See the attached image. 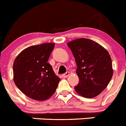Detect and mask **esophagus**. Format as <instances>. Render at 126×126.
I'll return each instance as SVG.
<instances>
[{
	"mask_svg": "<svg viewBox=\"0 0 126 126\" xmlns=\"http://www.w3.org/2000/svg\"><path fill=\"white\" fill-rule=\"evenodd\" d=\"M69 75V72H66L65 73H64V74H63L62 75V78H67V77Z\"/></svg>",
	"mask_w": 126,
	"mask_h": 126,
	"instance_id": "1",
	"label": "esophagus"
}]
</instances>
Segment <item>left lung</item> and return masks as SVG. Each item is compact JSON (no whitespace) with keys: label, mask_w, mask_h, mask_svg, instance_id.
Instances as JSON below:
<instances>
[{"label":"left lung","mask_w":126,"mask_h":126,"mask_svg":"<svg viewBox=\"0 0 126 126\" xmlns=\"http://www.w3.org/2000/svg\"><path fill=\"white\" fill-rule=\"evenodd\" d=\"M77 65L79 83L75 91L83 97H95L106 88L113 76L109 52L98 43L87 38L69 42Z\"/></svg>","instance_id":"1"}]
</instances>
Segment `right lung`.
<instances>
[{
	"label": "right lung",
	"instance_id": "add662e5",
	"mask_svg": "<svg viewBox=\"0 0 126 126\" xmlns=\"http://www.w3.org/2000/svg\"><path fill=\"white\" fill-rule=\"evenodd\" d=\"M54 47L52 43L30 47L16 58L13 64L14 83L30 98L45 100L55 92L60 78L48 62Z\"/></svg>",
	"mask_w": 126,
	"mask_h": 126
}]
</instances>
